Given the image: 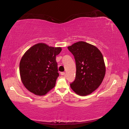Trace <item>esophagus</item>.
<instances>
[{"instance_id":"obj_1","label":"esophagus","mask_w":129,"mask_h":129,"mask_svg":"<svg viewBox=\"0 0 129 129\" xmlns=\"http://www.w3.org/2000/svg\"><path fill=\"white\" fill-rule=\"evenodd\" d=\"M61 75L62 76H64L65 75V72H61Z\"/></svg>"}]
</instances>
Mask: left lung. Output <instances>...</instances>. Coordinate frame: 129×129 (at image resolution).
<instances>
[{
    "mask_svg": "<svg viewBox=\"0 0 129 129\" xmlns=\"http://www.w3.org/2000/svg\"><path fill=\"white\" fill-rule=\"evenodd\" d=\"M76 61V78L71 88L80 95L95 91L103 81L106 67L101 51L90 44L78 41L68 47Z\"/></svg>",
    "mask_w": 129,
    "mask_h": 129,
    "instance_id": "8db88e82",
    "label": "left lung"
}]
</instances>
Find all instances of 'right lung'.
I'll list each match as a JSON object with an SVG mask.
<instances>
[{
  "label": "right lung",
  "instance_id": "add662e5",
  "mask_svg": "<svg viewBox=\"0 0 129 129\" xmlns=\"http://www.w3.org/2000/svg\"><path fill=\"white\" fill-rule=\"evenodd\" d=\"M61 47L38 43L28 49L21 58L19 71L24 86L37 95H44L53 89L59 76L56 57Z\"/></svg>",
  "mask_w": 129,
  "mask_h": 129
}]
</instances>
